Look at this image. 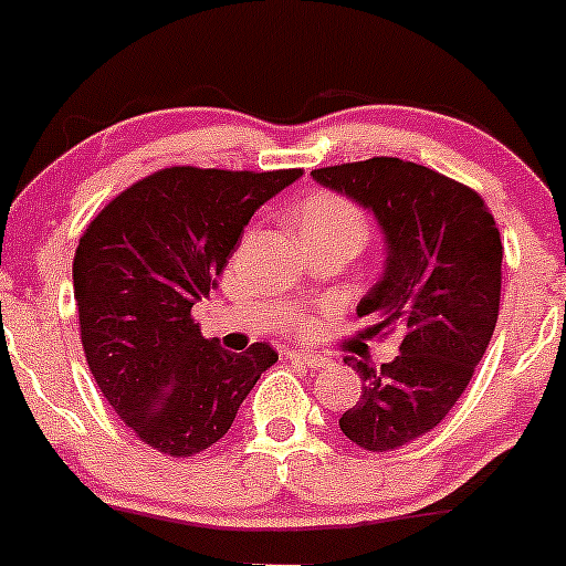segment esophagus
<instances>
[{"instance_id":"obj_1","label":"esophagus","mask_w":566,"mask_h":566,"mask_svg":"<svg viewBox=\"0 0 566 566\" xmlns=\"http://www.w3.org/2000/svg\"><path fill=\"white\" fill-rule=\"evenodd\" d=\"M284 357H287V363H293V365H303V368H312V370L325 368V363H327V359H325V357H319V354L301 352V349L287 352V354H284Z\"/></svg>"}]
</instances>
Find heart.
I'll use <instances>...</instances> for the list:
<instances>
[{
  "label": "heart",
  "mask_w": 566,
  "mask_h": 566,
  "mask_svg": "<svg viewBox=\"0 0 566 566\" xmlns=\"http://www.w3.org/2000/svg\"><path fill=\"white\" fill-rule=\"evenodd\" d=\"M297 228L301 233H338L349 235L359 247L368 239V220L363 209L340 192L322 190L303 198L297 207Z\"/></svg>",
  "instance_id": "b5f03b06"
}]
</instances>
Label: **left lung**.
Listing matches in <instances>:
<instances>
[{
    "instance_id": "obj_1",
    "label": "left lung",
    "mask_w": 566,
    "mask_h": 566,
    "mask_svg": "<svg viewBox=\"0 0 566 566\" xmlns=\"http://www.w3.org/2000/svg\"><path fill=\"white\" fill-rule=\"evenodd\" d=\"M325 188L370 209L387 239L381 282L359 301L368 338L397 335L381 368L346 357L363 378L359 402L338 419L365 451H395L446 419L492 340L502 290V241L473 188L400 158L314 169Z\"/></svg>"
}]
</instances>
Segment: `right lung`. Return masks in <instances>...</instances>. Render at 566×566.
I'll return each instance as SVG.
<instances>
[{
	"mask_svg": "<svg viewBox=\"0 0 566 566\" xmlns=\"http://www.w3.org/2000/svg\"><path fill=\"white\" fill-rule=\"evenodd\" d=\"M301 174L169 166L117 192L80 235L72 279L85 359L115 413L160 454L217 443L279 359L263 340L220 349L190 312L252 214Z\"/></svg>",
	"mask_w": 566,
	"mask_h": 566,
	"instance_id": "right-lung-1",
	"label": "right lung"
}]
</instances>
